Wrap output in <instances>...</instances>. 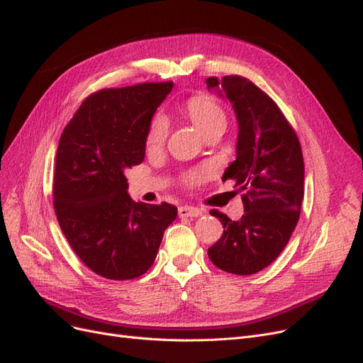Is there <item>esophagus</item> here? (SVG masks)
Segmentation results:
<instances>
[{
  "label": "esophagus",
  "instance_id": "1",
  "mask_svg": "<svg viewBox=\"0 0 363 363\" xmlns=\"http://www.w3.org/2000/svg\"><path fill=\"white\" fill-rule=\"evenodd\" d=\"M178 213L181 218H197L202 216L203 212H202V209L194 208V206H181L178 209Z\"/></svg>",
  "mask_w": 363,
  "mask_h": 363
}]
</instances>
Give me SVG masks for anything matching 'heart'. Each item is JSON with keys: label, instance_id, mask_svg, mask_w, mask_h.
<instances>
[{"label": "heart", "instance_id": "obj_1", "mask_svg": "<svg viewBox=\"0 0 363 363\" xmlns=\"http://www.w3.org/2000/svg\"><path fill=\"white\" fill-rule=\"evenodd\" d=\"M184 113L191 119V123L202 131L203 136L216 128H224L225 127V113L223 107L213 101L208 96H194L185 101L182 106ZM167 136V124L164 118L157 116L147 131L146 145L147 147H158L164 143ZM200 181V174L193 173L186 178V182L196 184Z\"/></svg>", "mask_w": 363, "mask_h": 363}]
</instances>
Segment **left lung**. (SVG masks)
Returning <instances> with one entry per match:
<instances>
[{"label":"left lung","mask_w":363,"mask_h":363,"mask_svg":"<svg viewBox=\"0 0 363 363\" xmlns=\"http://www.w3.org/2000/svg\"><path fill=\"white\" fill-rule=\"evenodd\" d=\"M206 86L230 101L238 121L236 160L223 181H235L245 211L238 221L211 211L224 232L208 256L224 272L251 275L279 256L298 224L305 179L301 143L274 100L248 79L208 77Z\"/></svg>","instance_id":"obj_1"}]
</instances>
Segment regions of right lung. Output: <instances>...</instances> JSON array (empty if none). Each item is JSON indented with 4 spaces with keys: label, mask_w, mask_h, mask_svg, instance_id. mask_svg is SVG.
Listing matches in <instances>:
<instances>
[{
    "label": "right lung",
    "mask_w": 363,
    "mask_h": 363,
    "mask_svg": "<svg viewBox=\"0 0 363 363\" xmlns=\"http://www.w3.org/2000/svg\"><path fill=\"white\" fill-rule=\"evenodd\" d=\"M172 88L166 82L99 91L61 134L57 218L77 257L107 279H133L150 269L178 216L170 203L133 202L125 178V170L143 161L154 113Z\"/></svg>",
    "instance_id": "add662e5"
}]
</instances>
